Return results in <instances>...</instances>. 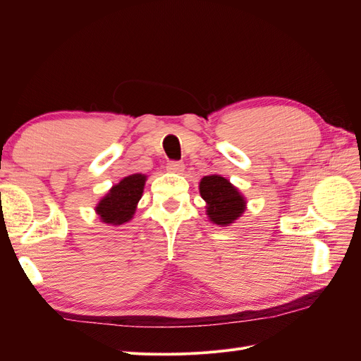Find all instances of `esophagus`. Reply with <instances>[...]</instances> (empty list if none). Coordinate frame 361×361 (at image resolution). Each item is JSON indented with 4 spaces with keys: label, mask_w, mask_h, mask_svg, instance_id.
<instances>
[{
    "label": "esophagus",
    "mask_w": 361,
    "mask_h": 361,
    "mask_svg": "<svg viewBox=\"0 0 361 361\" xmlns=\"http://www.w3.org/2000/svg\"><path fill=\"white\" fill-rule=\"evenodd\" d=\"M183 169H185L183 162H179V161L167 162V171H170V173H180V171H183Z\"/></svg>",
    "instance_id": "esophagus-1"
}]
</instances>
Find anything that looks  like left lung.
Returning a JSON list of instances; mask_svg holds the SVG:
<instances>
[{
    "label": "left lung",
    "instance_id": "1",
    "mask_svg": "<svg viewBox=\"0 0 361 361\" xmlns=\"http://www.w3.org/2000/svg\"><path fill=\"white\" fill-rule=\"evenodd\" d=\"M199 191L206 202V215L212 224L221 227L232 226L247 209L244 194L221 174L202 178Z\"/></svg>",
    "mask_w": 361,
    "mask_h": 361
}]
</instances>
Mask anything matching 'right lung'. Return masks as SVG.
Listing matches in <instances>:
<instances>
[{"instance_id":"add662e5","label":"right lung","mask_w":361,"mask_h":361,"mask_svg":"<svg viewBox=\"0 0 361 361\" xmlns=\"http://www.w3.org/2000/svg\"><path fill=\"white\" fill-rule=\"evenodd\" d=\"M146 180V174L134 173L113 185L94 206L99 220L108 226H122L133 220Z\"/></svg>"}]
</instances>
